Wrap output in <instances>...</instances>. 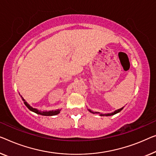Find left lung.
Masks as SVG:
<instances>
[{
  "label": "left lung",
  "mask_w": 156,
  "mask_h": 156,
  "mask_svg": "<svg viewBox=\"0 0 156 156\" xmlns=\"http://www.w3.org/2000/svg\"><path fill=\"white\" fill-rule=\"evenodd\" d=\"M122 108H123V107L122 108H120V109H118V110H116V111H115L113 113H107V114H102V113H99V112H93V111H92L91 110H90V109H88V111H90V112H91V113H99V114H100V115H106V116H108V115H114V114H116V113H119L120 111H121L122 110Z\"/></svg>",
  "instance_id": "8db88e82"
}]
</instances>
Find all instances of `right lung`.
Here are the masks:
<instances>
[{
    "mask_svg": "<svg viewBox=\"0 0 156 156\" xmlns=\"http://www.w3.org/2000/svg\"><path fill=\"white\" fill-rule=\"evenodd\" d=\"M22 97L23 101H24V103L25 105H26L27 107L29 109L30 111H33V112L37 113V114H39V115H45V116H50V115H57L59 114L60 113V111H61V109H57V110H55V111H39L38 110L37 108H34L33 107H31V106L29 105V104L27 103V102L24 100V99L23 98V97L21 96Z\"/></svg>",
    "mask_w": 156,
    "mask_h": 156,
    "instance_id": "obj_1",
    "label": "right lung"
}]
</instances>
